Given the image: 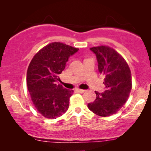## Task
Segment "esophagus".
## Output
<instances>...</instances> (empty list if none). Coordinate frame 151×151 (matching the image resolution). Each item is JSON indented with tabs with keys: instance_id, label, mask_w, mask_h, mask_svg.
I'll return each mask as SVG.
<instances>
[{
	"instance_id": "esophagus-1",
	"label": "esophagus",
	"mask_w": 151,
	"mask_h": 151,
	"mask_svg": "<svg viewBox=\"0 0 151 151\" xmlns=\"http://www.w3.org/2000/svg\"><path fill=\"white\" fill-rule=\"evenodd\" d=\"M77 91H78V92H79V93H84V92H85V90H84V89H77Z\"/></svg>"
}]
</instances>
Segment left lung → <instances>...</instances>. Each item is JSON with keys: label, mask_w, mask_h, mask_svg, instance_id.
<instances>
[{"label": "left lung", "mask_w": 151, "mask_h": 151, "mask_svg": "<svg viewBox=\"0 0 151 151\" xmlns=\"http://www.w3.org/2000/svg\"><path fill=\"white\" fill-rule=\"evenodd\" d=\"M96 55L98 70L104 77L105 91H95L96 97L93 103L88 104V108L100 116H109L116 114L127 101L132 80L130 68L120 54L108 46L90 48Z\"/></svg>", "instance_id": "8db88e82"}]
</instances>
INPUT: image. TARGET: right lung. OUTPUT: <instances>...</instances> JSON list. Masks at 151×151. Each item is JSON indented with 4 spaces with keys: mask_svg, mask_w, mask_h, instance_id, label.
<instances>
[{
    "mask_svg": "<svg viewBox=\"0 0 151 151\" xmlns=\"http://www.w3.org/2000/svg\"><path fill=\"white\" fill-rule=\"evenodd\" d=\"M79 50L61 42H52L40 50L31 60L27 72V86L31 99L40 114L57 119L69 108L73 90L58 84L70 56Z\"/></svg>",
    "mask_w": 151,
    "mask_h": 151,
    "instance_id": "1",
    "label": "right lung"
}]
</instances>
